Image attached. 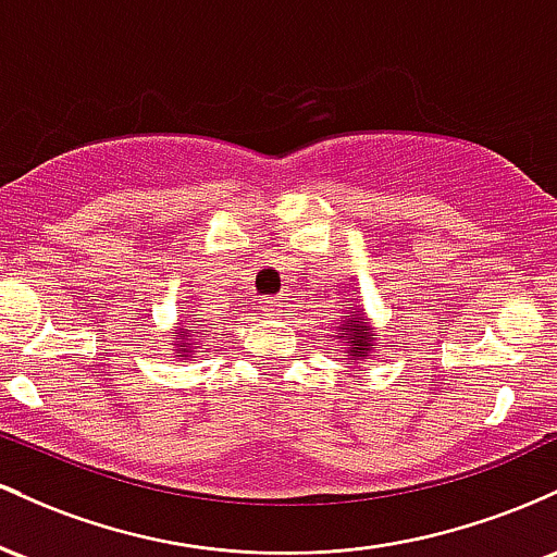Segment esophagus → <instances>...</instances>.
<instances>
[{"label": "esophagus", "instance_id": "34e87169", "mask_svg": "<svg viewBox=\"0 0 557 557\" xmlns=\"http://www.w3.org/2000/svg\"><path fill=\"white\" fill-rule=\"evenodd\" d=\"M281 308H284V305H281L276 297H262L260 310L265 312V315H281Z\"/></svg>", "mask_w": 557, "mask_h": 557}]
</instances>
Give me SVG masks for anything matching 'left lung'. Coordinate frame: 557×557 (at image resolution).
I'll list each match as a JSON object with an SVG mask.
<instances>
[{"label": "left lung", "instance_id": "left-lung-1", "mask_svg": "<svg viewBox=\"0 0 557 557\" xmlns=\"http://www.w3.org/2000/svg\"><path fill=\"white\" fill-rule=\"evenodd\" d=\"M345 318H347V321L342 323V329L347 326V331H342V334L349 336L347 352L352 355V358H349V360L366 358L368 347H371V339H373V334H371V329H368L366 318H352V321H349V315H345ZM339 339H342V336H339ZM345 360H347V358H345Z\"/></svg>", "mask_w": 557, "mask_h": 557}]
</instances>
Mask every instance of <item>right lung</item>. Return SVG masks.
I'll return each instance as SVG.
<instances>
[{"label": "right lung", "instance_id": "right-lung-1", "mask_svg": "<svg viewBox=\"0 0 557 557\" xmlns=\"http://www.w3.org/2000/svg\"><path fill=\"white\" fill-rule=\"evenodd\" d=\"M195 326H199V323H197V321H195ZM195 326H191V329H195ZM212 326H215V323H212ZM181 334H186V331H181ZM195 334H197V331H195ZM184 347H186V345H181V352H186V349H184ZM178 358H184V360H186V358H189V355H178Z\"/></svg>", "mask_w": 557, "mask_h": 557}]
</instances>
